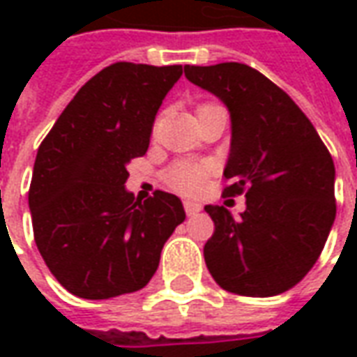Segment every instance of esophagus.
Wrapping results in <instances>:
<instances>
[{
    "mask_svg": "<svg viewBox=\"0 0 357 357\" xmlns=\"http://www.w3.org/2000/svg\"><path fill=\"white\" fill-rule=\"evenodd\" d=\"M183 208H185L187 216H197V214H199V212L202 210V206L199 204V202L185 201V202H183Z\"/></svg>",
    "mask_w": 357,
    "mask_h": 357,
    "instance_id": "1",
    "label": "esophagus"
}]
</instances>
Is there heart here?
<instances>
[{"label": "heart", "instance_id": "1", "mask_svg": "<svg viewBox=\"0 0 357 357\" xmlns=\"http://www.w3.org/2000/svg\"><path fill=\"white\" fill-rule=\"evenodd\" d=\"M208 164L176 160L164 172V183L181 195H199L208 183Z\"/></svg>", "mask_w": 357, "mask_h": 357}]
</instances>
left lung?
I'll list each match as a JSON object with an SVG mask.
<instances>
[{"instance_id": "left-lung-1", "label": "left lung", "mask_w": 357, "mask_h": 357, "mask_svg": "<svg viewBox=\"0 0 357 357\" xmlns=\"http://www.w3.org/2000/svg\"><path fill=\"white\" fill-rule=\"evenodd\" d=\"M185 76L231 112L224 197H247L237 220L224 206H204L214 222L206 268L235 294L266 298L289 291L314 268L335 222L329 149L298 105L252 66L187 65Z\"/></svg>"}]
</instances>
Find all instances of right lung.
<instances>
[{
    "label": "right lung",
    "instance_id": "add662e5",
    "mask_svg": "<svg viewBox=\"0 0 357 357\" xmlns=\"http://www.w3.org/2000/svg\"><path fill=\"white\" fill-rule=\"evenodd\" d=\"M183 66L114 63L80 88L45 135L28 191L36 247L66 291L102 300L143 289L185 220L176 195L126 191L128 164Z\"/></svg>",
    "mask_w": 357,
    "mask_h": 357
}]
</instances>
